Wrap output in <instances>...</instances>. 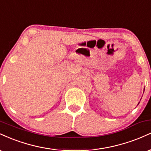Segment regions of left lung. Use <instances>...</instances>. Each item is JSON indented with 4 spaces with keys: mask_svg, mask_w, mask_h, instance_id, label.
Masks as SVG:
<instances>
[{
    "mask_svg": "<svg viewBox=\"0 0 151 151\" xmlns=\"http://www.w3.org/2000/svg\"><path fill=\"white\" fill-rule=\"evenodd\" d=\"M138 104H139V103H138Z\"/></svg>",
    "mask_w": 151,
    "mask_h": 151,
    "instance_id": "left-lung-1",
    "label": "left lung"
}]
</instances>
